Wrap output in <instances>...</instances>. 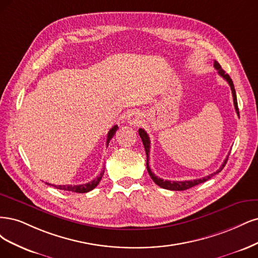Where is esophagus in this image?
<instances>
[{
	"label": "esophagus",
	"mask_w": 258,
	"mask_h": 258,
	"mask_svg": "<svg viewBox=\"0 0 258 258\" xmlns=\"http://www.w3.org/2000/svg\"><path fill=\"white\" fill-rule=\"evenodd\" d=\"M126 121L130 125L138 126L141 123V121H143V114H141L139 110H136V109L130 110L126 114Z\"/></svg>",
	"instance_id": "1"
}]
</instances>
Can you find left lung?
Here are the masks:
<instances>
[{
	"instance_id": "left-lung-1",
	"label": "left lung",
	"mask_w": 258,
	"mask_h": 258,
	"mask_svg": "<svg viewBox=\"0 0 258 258\" xmlns=\"http://www.w3.org/2000/svg\"><path fill=\"white\" fill-rule=\"evenodd\" d=\"M214 68H215V70L218 71L220 76H222L224 79H225V80L228 82V85L230 86L232 97H234L235 109H236L237 114L239 115V109H238V103H237L236 91H235V87H234V84H232L231 78L229 77L228 74L225 73V71L222 70L221 65H220L217 61H214ZM138 133H139V136H140L141 140H143V144H144V146H145V150H146V154H147V169H148V172H149V174H150V177L152 178V180L155 182V183H156L157 185L163 187V188H166V189H171V190H184V189L193 187V186H195V185H197V184H201V183H203V182H206L207 180L211 179V178L214 176V174L219 173V172L224 168V166L226 165L227 160H228V156H229V154H228L227 157L225 159V161L223 162V164H222V166H221L219 170H217L215 172L209 174V176L204 177V178H202V179L187 180V181H186V180H185V181H169V180H164V179H162V178H159L157 176H155V174L151 171L150 167H149V154H150V147H151V146H150V138H149V136H148V134H147V132H146L145 130H143V128H139V130H138Z\"/></svg>"
}]
</instances>
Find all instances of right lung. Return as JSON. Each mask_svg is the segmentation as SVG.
I'll list each match as a JSON object with an SVG mask.
<instances>
[{"label":"right lung","instance_id":"1","mask_svg":"<svg viewBox=\"0 0 258 258\" xmlns=\"http://www.w3.org/2000/svg\"><path fill=\"white\" fill-rule=\"evenodd\" d=\"M118 130V125H114L112 128H110V131L108 132V135H107V147L108 145H109V141L111 140V138L113 137L114 133L117 132ZM104 174V171L101 172V174L97 178H95L94 180L88 182V183H85V184H79V185H53V184H50V183H47L48 185H52L54 186L55 188L57 189H64V190H70V192H75V193H88L90 192V190H92L95 186H97V184L99 183V181H101L102 177Z\"/></svg>","mask_w":258,"mask_h":258}]
</instances>
